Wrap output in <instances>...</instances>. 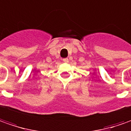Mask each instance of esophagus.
I'll return each instance as SVG.
<instances>
[{"label":"esophagus","instance_id":"34e87169","mask_svg":"<svg viewBox=\"0 0 131 131\" xmlns=\"http://www.w3.org/2000/svg\"><path fill=\"white\" fill-rule=\"evenodd\" d=\"M63 61L64 63H68V58H63Z\"/></svg>","mask_w":131,"mask_h":131}]
</instances>
